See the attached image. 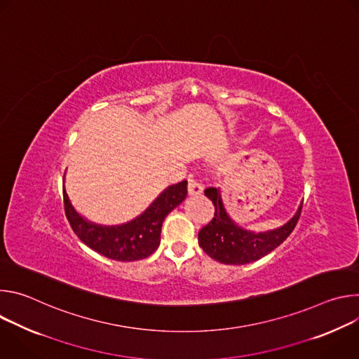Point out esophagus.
Returning <instances> with one entry per match:
<instances>
[{
	"label": "esophagus",
	"mask_w": 359,
	"mask_h": 359,
	"mask_svg": "<svg viewBox=\"0 0 359 359\" xmlns=\"http://www.w3.org/2000/svg\"><path fill=\"white\" fill-rule=\"evenodd\" d=\"M187 190H189L190 196H198V194L203 193V184L196 177L190 176L189 177V187H187Z\"/></svg>",
	"instance_id": "obj_1"
}]
</instances>
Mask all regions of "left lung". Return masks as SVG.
Listing matches in <instances>:
<instances>
[{
	"label": "left lung",
	"mask_w": 359,
	"mask_h": 359,
	"mask_svg": "<svg viewBox=\"0 0 359 359\" xmlns=\"http://www.w3.org/2000/svg\"><path fill=\"white\" fill-rule=\"evenodd\" d=\"M204 194L215 204V217L198 231V245L213 260L230 266L252 263L277 248L292 233L302 209L299 208L295 216L283 227L254 234L233 223L224 210L220 191L216 187H208Z\"/></svg>",
	"instance_id": "left-lung-1"
}]
</instances>
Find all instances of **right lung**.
I'll list each match as a JSON object with an SVG mask.
<instances>
[{"label":"right lung","mask_w":359,"mask_h":359,"mask_svg":"<svg viewBox=\"0 0 359 359\" xmlns=\"http://www.w3.org/2000/svg\"><path fill=\"white\" fill-rule=\"evenodd\" d=\"M187 180L168 187L150 208L135 220L114 227L97 226L82 219L64 190L65 216L74 233L88 247L116 262L143 260L161 244V231L165 217L186 198Z\"/></svg>","instance_id":"1"}]
</instances>
